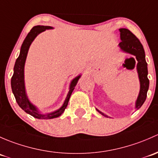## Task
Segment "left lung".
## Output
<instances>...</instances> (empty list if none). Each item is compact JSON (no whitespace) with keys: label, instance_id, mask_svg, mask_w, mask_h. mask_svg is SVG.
<instances>
[{"label":"left lung","instance_id":"left-lung-1","mask_svg":"<svg viewBox=\"0 0 158 158\" xmlns=\"http://www.w3.org/2000/svg\"><path fill=\"white\" fill-rule=\"evenodd\" d=\"M120 38L122 41L119 43V46L123 51L135 55L138 61L137 69L139 73L140 84V93L136 101V108L139 109L144 103L147 97V92L149 87V80L148 78V64L145 60V54L142 44L139 39L129 30L126 28L119 29ZM97 111L104 116H107L104 113L97 110Z\"/></svg>","mask_w":158,"mask_h":158}]
</instances>
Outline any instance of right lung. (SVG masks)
<instances>
[{"mask_svg": "<svg viewBox=\"0 0 158 158\" xmlns=\"http://www.w3.org/2000/svg\"><path fill=\"white\" fill-rule=\"evenodd\" d=\"M52 29L51 27H47V26H35L32 27L30 32L27 34V37L24 40L23 43L22 44V46L20 48V53L18 58H17L15 62V65L14 68V74L11 78V87L12 91L14 93V95L15 97L16 100L21 109L24 110L27 113L35 117L36 118L40 119H48V118H54L60 116L64 111V110L67 107L68 101H69L70 97L74 90V87L77 84V81L81 76H78L76 78H74L71 82L70 86V90L66 97V100L64 101L62 106L57 111L54 113H49V114L43 115L38 113L35 107L30 103L25 92V87H24V64H25L26 58H27V52H28L29 48H30V44L33 41L38 34L43 32L45 30H49Z\"/></svg>", "mask_w": 158, "mask_h": 158, "instance_id": "obj_1", "label": "right lung"}]
</instances>
